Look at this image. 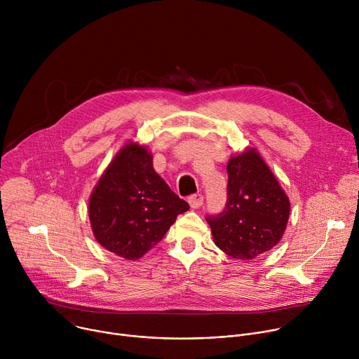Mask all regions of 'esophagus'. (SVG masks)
I'll use <instances>...</instances> for the list:
<instances>
[{
    "instance_id": "34e87169",
    "label": "esophagus",
    "mask_w": 359,
    "mask_h": 359,
    "mask_svg": "<svg viewBox=\"0 0 359 359\" xmlns=\"http://www.w3.org/2000/svg\"><path fill=\"white\" fill-rule=\"evenodd\" d=\"M203 200H204V197H203V194H200V193L191 194V196L187 198V201H189V204H190V208H193V209L201 208V206H203Z\"/></svg>"
}]
</instances>
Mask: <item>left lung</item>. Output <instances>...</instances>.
<instances>
[{
    "label": "left lung",
    "instance_id": "left-lung-1",
    "mask_svg": "<svg viewBox=\"0 0 359 359\" xmlns=\"http://www.w3.org/2000/svg\"><path fill=\"white\" fill-rule=\"evenodd\" d=\"M227 175L226 209L208 217L213 241L231 259L254 260L281 240L290 217V200L254 147L229 159Z\"/></svg>",
    "mask_w": 359,
    "mask_h": 359
}]
</instances>
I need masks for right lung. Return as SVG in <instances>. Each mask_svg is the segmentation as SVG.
<instances>
[{
	"label": "right lung",
	"instance_id": "add662e5",
	"mask_svg": "<svg viewBox=\"0 0 359 359\" xmlns=\"http://www.w3.org/2000/svg\"><path fill=\"white\" fill-rule=\"evenodd\" d=\"M189 204L153 169L146 146L128 142L93 187L88 213L96 241L125 260L155 247Z\"/></svg>",
	"mask_w": 359,
	"mask_h": 359
}]
</instances>
